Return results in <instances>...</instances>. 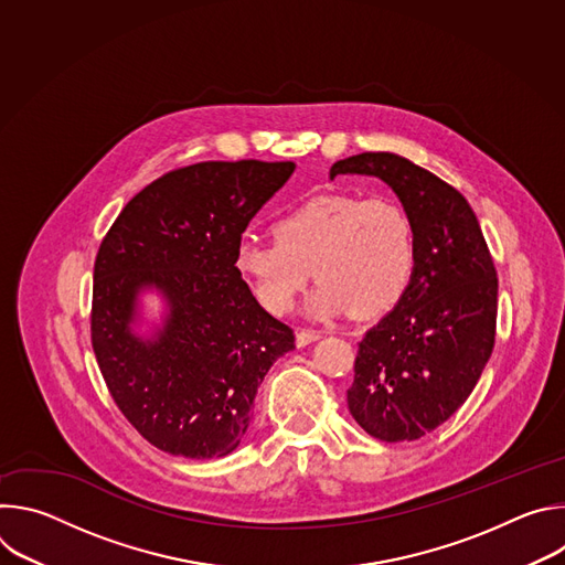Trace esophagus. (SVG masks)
I'll use <instances>...</instances> for the list:
<instances>
[{
	"label": "esophagus",
	"instance_id": "34e87169",
	"mask_svg": "<svg viewBox=\"0 0 565 565\" xmlns=\"http://www.w3.org/2000/svg\"><path fill=\"white\" fill-rule=\"evenodd\" d=\"M321 335H319V331H312V329H299L297 331V347H306V344H310V342H315V340H319Z\"/></svg>",
	"mask_w": 565,
	"mask_h": 565
}]
</instances>
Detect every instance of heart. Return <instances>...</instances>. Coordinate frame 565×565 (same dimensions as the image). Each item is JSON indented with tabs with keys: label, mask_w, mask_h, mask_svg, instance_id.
<instances>
[{
	"label": "heart",
	"mask_w": 565,
	"mask_h": 565,
	"mask_svg": "<svg viewBox=\"0 0 565 565\" xmlns=\"http://www.w3.org/2000/svg\"><path fill=\"white\" fill-rule=\"evenodd\" d=\"M273 241L244 238L234 264L259 303L286 315L319 281L308 308L317 317H375L405 295L418 262L412 214L388 196H315L273 225Z\"/></svg>",
	"instance_id": "heart-1"
}]
</instances>
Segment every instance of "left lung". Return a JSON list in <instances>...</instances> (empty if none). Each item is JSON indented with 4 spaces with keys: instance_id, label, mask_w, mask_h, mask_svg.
Returning a JSON list of instances; mask_svg holds the SVG:
<instances>
[{
    "instance_id": "8db88e82",
    "label": "left lung",
    "mask_w": 565,
    "mask_h": 565,
    "mask_svg": "<svg viewBox=\"0 0 565 565\" xmlns=\"http://www.w3.org/2000/svg\"><path fill=\"white\" fill-rule=\"evenodd\" d=\"M340 174L382 179L412 214L414 277L397 306L373 324L355 355L349 412L377 440H418L462 405L497 340L494 259L465 196L436 174L388 151L349 156Z\"/></svg>"
}]
</instances>
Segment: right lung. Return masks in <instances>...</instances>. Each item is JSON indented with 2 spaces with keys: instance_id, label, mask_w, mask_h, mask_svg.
<instances>
[{
  "instance_id": "1",
  "label": "right lung",
  "mask_w": 565,
  "mask_h": 565,
  "mask_svg": "<svg viewBox=\"0 0 565 565\" xmlns=\"http://www.w3.org/2000/svg\"><path fill=\"white\" fill-rule=\"evenodd\" d=\"M295 163L207 160L142 188L118 214L94 264L92 347L116 407L153 447L185 458L234 451L255 395L295 333L266 312L234 266L241 234ZM171 303L156 343L128 333L135 295Z\"/></svg>"
}]
</instances>
